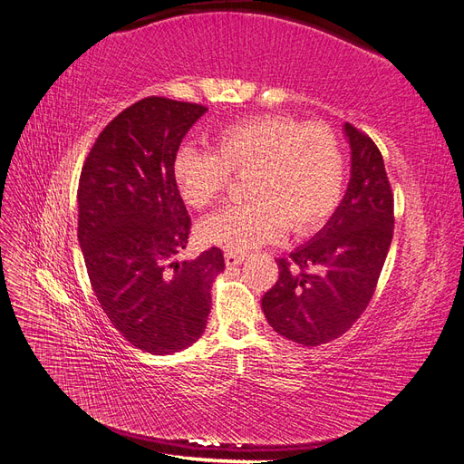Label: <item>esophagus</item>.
Instances as JSON below:
<instances>
[{
  "mask_svg": "<svg viewBox=\"0 0 464 464\" xmlns=\"http://www.w3.org/2000/svg\"><path fill=\"white\" fill-rule=\"evenodd\" d=\"M224 261H227V266H237L244 261V256L234 254V251H227V254H224Z\"/></svg>",
  "mask_w": 464,
  "mask_h": 464,
  "instance_id": "34e87169",
  "label": "esophagus"
}]
</instances>
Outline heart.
I'll return each mask as SVG.
<instances>
[{
  "label": "heart",
  "mask_w": 464,
  "mask_h": 464,
  "mask_svg": "<svg viewBox=\"0 0 464 464\" xmlns=\"http://www.w3.org/2000/svg\"><path fill=\"white\" fill-rule=\"evenodd\" d=\"M230 170L247 176L246 205L207 217L199 237L234 254L269 244L288 230L307 234L325 222L343 198L344 160L327 125H302L290 116H256L215 135L213 149L179 147L174 184L189 207L213 205Z\"/></svg>",
  "instance_id": "obj_1"
}]
</instances>
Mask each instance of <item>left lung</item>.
I'll return each instance as SVG.
<instances>
[{"label": "left lung", "instance_id": "1", "mask_svg": "<svg viewBox=\"0 0 464 464\" xmlns=\"http://www.w3.org/2000/svg\"><path fill=\"white\" fill-rule=\"evenodd\" d=\"M350 181L341 205L310 242L278 259V280L261 305L285 339L319 346L339 339L366 310L392 240V193L383 157L344 123Z\"/></svg>", "mask_w": 464, "mask_h": 464}]
</instances>
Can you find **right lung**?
Masks as SVG:
<instances>
[{
	"instance_id": "add662e5",
	"label": "right lung",
	"mask_w": 464,
	"mask_h": 464,
	"mask_svg": "<svg viewBox=\"0 0 464 464\" xmlns=\"http://www.w3.org/2000/svg\"><path fill=\"white\" fill-rule=\"evenodd\" d=\"M201 104L149 96L98 135L82 166L77 237L96 300L125 341L174 354L207 327L210 286L224 271L218 247L174 261L191 220L172 164Z\"/></svg>"
}]
</instances>
